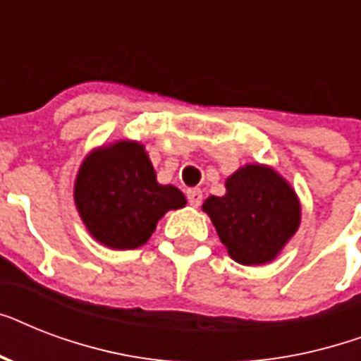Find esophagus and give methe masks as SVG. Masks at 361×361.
<instances>
[{"mask_svg":"<svg viewBox=\"0 0 361 361\" xmlns=\"http://www.w3.org/2000/svg\"><path fill=\"white\" fill-rule=\"evenodd\" d=\"M187 200L191 206L198 208L200 202H202V191L200 189H187Z\"/></svg>","mask_w":361,"mask_h":361,"instance_id":"1","label":"esophagus"}]
</instances>
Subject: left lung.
<instances>
[{"mask_svg": "<svg viewBox=\"0 0 361 361\" xmlns=\"http://www.w3.org/2000/svg\"><path fill=\"white\" fill-rule=\"evenodd\" d=\"M202 209L228 255L245 266L274 260L300 225L296 192L275 170L260 164L232 174L225 197H209Z\"/></svg>", "mask_w": 361, "mask_h": 361, "instance_id": "1", "label": "left lung"}]
</instances>
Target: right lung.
I'll list each match as a JSON object with an SVG mask.
<instances>
[{
  "label": "right lung",
  "mask_w": 361,
  "mask_h": 361,
  "mask_svg": "<svg viewBox=\"0 0 361 361\" xmlns=\"http://www.w3.org/2000/svg\"><path fill=\"white\" fill-rule=\"evenodd\" d=\"M75 202L95 240L112 249H136L169 209L185 206V197L174 185H159L144 146L116 142L84 161Z\"/></svg>",
  "instance_id": "right-lung-1"
}]
</instances>
